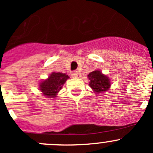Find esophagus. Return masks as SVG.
I'll use <instances>...</instances> for the list:
<instances>
[{
    "instance_id": "34e87169",
    "label": "esophagus",
    "mask_w": 153,
    "mask_h": 153,
    "mask_svg": "<svg viewBox=\"0 0 153 153\" xmlns=\"http://www.w3.org/2000/svg\"><path fill=\"white\" fill-rule=\"evenodd\" d=\"M72 77L73 78H81V74L79 72H74L72 73Z\"/></svg>"
}]
</instances>
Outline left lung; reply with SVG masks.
I'll return each instance as SVG.
<instances>
[{
    "mask_svg": "<svg viewBox=\"0 0 153 153\" xmlns=\"http://www.w3.org/2000/svg\"><path fill=\"white\" fill-rule=\"evenodd\" d=\"M89 85L96 93H101L107 91L111 86L110 80L107 76L101 73V71L95 70L88 75Z\"/></svg>",
    "mask_w": 153,
    "mask_h": 153,
    "instance_id": "8db88e82",
    "label": "left lung"
}]
</instances>
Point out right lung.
<instances>
[{
  "label": "right lung",
  "instance_id": "add662e5",
  "mask_svg": "<svg viewBox=\"0 0 153 153\" xmlns=\"http://www.w3.org/2000/svg\"><path fill=\"white\" fill-rule=\"evenodd\" d=\"M68 78L69 77L65 73L53 72L47 80L40 83L39 89L47 98H55Z\"/></svg>",
  "mask_w": 153,
  "mask_h": 153
}]
</instances>
